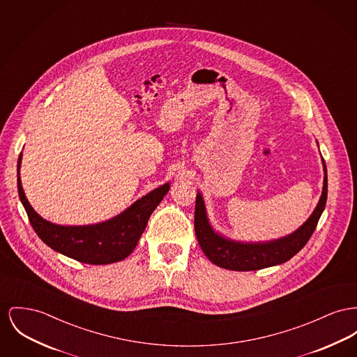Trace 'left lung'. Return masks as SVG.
I'll list each match as a JSON object with an SVG mask.
<instances>
[{"label": "left lung", "mask_w": 357, "mask_h": 357, "mask_svg": "<svg viewBox=\"0 0 357 357\" xmlns=\"http://www.w3.org/2000/svg\"><path fill=\"white\" fill-rule=\"evenodd\" d=\"M324 163V188L314 211L299 229L282 238L264 243H241L222 237L210 227L206 208L201 192L197 194L194 228L198 243L206 257L215 266L231 271H255L273 267L290 260L301 251L317 228L328 198V175Z\"/></svg>", "instance_id": "1"}]
</instances>
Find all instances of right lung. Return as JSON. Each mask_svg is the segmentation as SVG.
I'll return each instance as SVG.
<instances>
[{
  "instance_id": "right-lung-1",
  "label": "right lung",
  "mask_w": 357,
  "mask_h": 357,
  "mask_svg": "<svg viewBox=\"0 0 357 357\" xmlns=\"http://www.w3.org/2000/svg\"><path fill=\"white\" fill-rule=\"evenodd\" d=\"M22 158L20 153L17 162V189L33 231L54 251L86 264H110L128 257L146 229L149 215L169 190V183H165L137 199L121 214L100 224L84 227L56 225L42 218L29 205L20 179Z\"/></svg>"
}]
</instances>
